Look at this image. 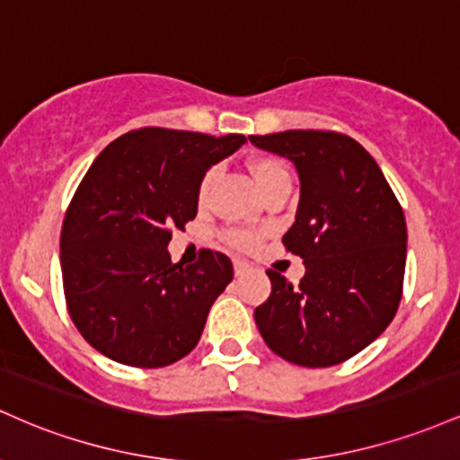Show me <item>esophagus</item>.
<instances>
[{
    "label": "esophagus",
    "mask_w": 460,
    "mask_h": 460,
    "mask_svg": "<svg viewBox=\"0 0 460 460\" xmlns=\"http://www.w3.org/2000/svg\"><path fill=\"white\" fill-rule=\"evenodd\" d=\"M247 261H243V258H234V273L236 276H243V273L247 271Z\"/></svg>",
    "instance_id": "1"
}]
</instances>
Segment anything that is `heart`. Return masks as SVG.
Returning <instances> with one entry per match:
<instances>
[{"label":"heart","instance_id":"heart-1","mask_svg":"<svg viewBox=\"0 0 460 460\" xmlns=\"http://www.w3.org/2000/svg\"><path fill=\"white\" fill-rule=\"evenodd\" d=\"M250 172H252V178H254L258 190H261L262 187H267V184H270L273 178H278V175L288 173L285 163H280L278 158H256V161L250 164ZM215 175H217L215 169H210V172L204 175L202 184H199V195H202V198L208 193ZM226 239H228V243L234 247H250V245H254L256 234L254 232H245V230H232L226 234Z\"/></svg>","mask_w":460,"mask_h":460}]
</instances>
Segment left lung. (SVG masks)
<instances>
[{
  "instance_id": "obj_1",
  "label": "left lung",
  "mask_w": 460,
  "mask_h": 460,
  "mask_svg": "<svg viewBox=\"0 0 460 460\" xmlns=\"http://www.w3.org/2000/svg\"><path fill=\"white\" fill-rule=\"evenodd\" d=\"M250 141L296 164V224L282 236L306 273L293 287L270 270L271 296L254 311L261 337L302 367L352 358L385 332L402 299L406 221L378 163L352 137L287 130Z\"/></svg>"
}]
</instances>
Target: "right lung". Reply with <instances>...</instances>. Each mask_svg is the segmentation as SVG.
Returning <instances> with one entry per match:
<instances>
[{
  "instance_id": "add662e5",
  "label": "right lung",
  "mask_w": 460,
  "mask_h": 460,
  "mask_svg": "<svg viewBox=\"0 0 460 460\" xmlns=\"http://www.w3.org/2000/svg\"><path fill=\"white\" fill-rule=\"evenodd\" d=\"M243 134L141 128L112 141L82 178L60 232L66 308L97 352L130 367H164L202 337L232 262L202 250L172 262V228L198 215L199 184Z\"/></svg>"
}]
</instances>
